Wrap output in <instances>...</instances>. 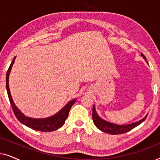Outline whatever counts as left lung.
<instances>
[{"mask_svg": "<svg viewBox=\"0 0 160 160\" xmlns=\"http://www.w3.org/2000/svg\"><path fill=\"white\" fill-rule=\"evenodd\" d=\"M141 56L143 57V58L146 60V57L144 56L143 53H141ZM148 63V62H146ZM148 114L143 119H142L138 122H135V123L130 124H124V125H118V124H115L111 122H107L106 120L102 119L100 118L98 114L96 112L95 106H93L92 108V119L93 122L95 124V125L97 128L100 130L102 132L109 133L111 135H119V134H123V133L128 132L129 131L132 130L133 128H135V127L138 126L140 124H141L142 122L145 121V119L147 117Z\"/></svg>", "mask_w": 160, "mask_h": 160, "instance_id": "obj_1", "label": "left lung"}]
</instances>
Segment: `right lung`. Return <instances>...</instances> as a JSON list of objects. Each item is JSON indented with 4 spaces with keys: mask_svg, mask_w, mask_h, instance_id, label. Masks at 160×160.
Masks as SVG:
<instances>
[{
    "mask_svg": "<svg viewBox=\"0 0 160 160\" xmlns=\"http://www.w3.org/2000/svg\"><path fill=\"white\" fill-rule=\"evenodd\" d=\"M16 57H14V60L11 63L9 68H8L7 73H6V90H7L8 99H9L10 104L12 106L15 116L17 118L21 123L25 124V126L28 128L32 129L34 130H38L41 132H52V131L57 130L58 129L60 128L63 124H65V119L68 118L69 111L71 110V107L74 104V102L76 101V99H74L69 102H68L67 105H65V107L62 108L58 113H57L55 115L52 117L45 118V119H33L25 117L20 111L19 110L18 108L15 106L14 101H13L12 95H11L9 86H8V78H9V73L12 69V65L14 62V60Z\"/></svg>",
    "mask_w": 160,
    "mask_h": 160,
    "instance_id": "1",
    "label": "right lung"
}]
</instances>
